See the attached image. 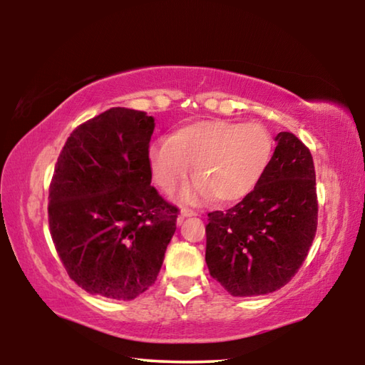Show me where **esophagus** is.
<instances>
[{
  "label": "esophagus",
  "instance_id": "esophagus-1",
  "mask_svg": "<svg viewBox=\"0 0 365 365\" xmlns=\"http://www.w3.org/2000/svg\"><path fill=\"white\" fill-rule=\"evenodd\" d=\"M180 215H182V217H193V215H196V212L193 211V209H190V207H183Z\"/></svg>",
  "mask_w": 365,
  "mask_h": 365
}]
</instances>
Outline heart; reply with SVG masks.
I'll return each instance as SVG.
<instances>
[{
  "instance_id": "obj_1",
  "label": "heart",
  "mask_w": 365,
  "mask_h": 365,
  "mask_svg": "<svg viewBox=\"0 0 365 365\" xmlns=\"http://www.w3.org/2000/svg\"><path fill=\"white\" fill-rule=\"evenodd\" d=\"M274 138L259 122L200 120L160 140L150 150L154 182L174 191L187 180L195 165L200 178L183 191V200L196 202L214 195L222 202L243 200L267 170Z\"/></svg>"
}]
</instances>
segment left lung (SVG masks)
I'll use <instances>...</instances> for the list:
<instances>
[{
  "mask_svg": "<svg viewBox=\"0 0 365 365\" xmlns=\"http://www.w3.org/2000/svg\"><path fill=\"white\" fill-rule=\"evenodd\" d=\"M257 187L227 211L207 214L206 264L232 296L285 287L304 262L317 232L316 170L309 148L280 132Z\"/></svg>",
  "mask_w": 365,
  "mask_h": 365,
  "instance_id": "left-lung-1",
  "label": "left lung"
}]
</instances>
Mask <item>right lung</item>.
Here are the masks:
<instances>
[{"instance_id": "1", "label": "right lung", "mask_w": 365, "mask_h": 365, "mask_svg": "<svg viewBox=\"0 0 365 365\" xmlns=\"http://www.w3.org/2000/svg\"><path fill=\"white\" fill-rule=\"evenodd\" d=\"M154 119L110 108L71 133L49 183L48 222L71 279L130 301L158 279L178 207L151 185Z\"/></svg>"}]
</instances>
